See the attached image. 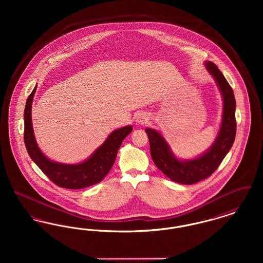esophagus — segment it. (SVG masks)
Segmentation results:
<instances>
[{
  "instance_id": "obj_1",
  "label": "esophagus",
  "mask_w": 263,
  "mask_h": 263,
  "mask_svg": "<svg viewBox=\"0 0 263 263\" xmlns=\"http://www.w3.org/2000/svg\"><path fill=\"white\" fill-rule=\"evenodd\" d=\"M135 120H136V123H137V124L144 125V124L148 123V121H149V117H148V115H147V114H145V113H139V114H137V116H136Z\"/></svg>"
}]
</instances>
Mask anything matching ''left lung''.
<instances>
[{"mask_svg":"<svg viewBox=\"0 0 263 263\" xmlns=\"http://www.w3.org/2000/svg\"><path fill=\"white\" fill-rule=\"evenodd\" d=\"M204 65L215 80L223 99L221 125L210 148L196 158L179 159L159 131L152 128L145 129L149 138L154 163L163 175L180 184H193L212 175L231 150L236 137V99L233 88L216 64L205 61Z\"/></svg>","mask_w":263,"mask_h":263,"instance_id":"8db88e82","label":"left lung"}]
</instances>
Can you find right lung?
I'll list each match as a JSON object with an SVG mask.
<instances>
[{
    "mask_svg": "<svg viewBox=\"0 0 263 263\" xmlns=\"http://www.w3.org/2000/svg\"><path fill=\"white\" fill-rule=\"evenodd\" d=\"M36 88L37 85L27 98L24 114V138L29 157L48 178L60 187L81 189L99 183L111 170L119 147L132 132L133 127L127 125L112 131L100 147L82 163H62L52 161L38 147L33 132L31 107Z\"/></svg>",
    "mask_w": 263,
    "mask_h": 263,
    "instance_id": "right-lung-1",
    "label": "right lung"
}]
</instances>
